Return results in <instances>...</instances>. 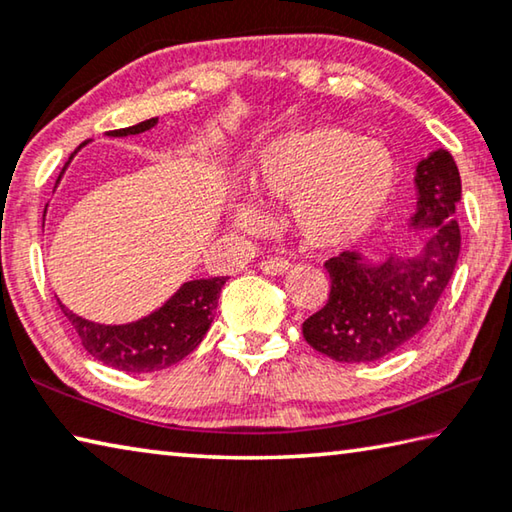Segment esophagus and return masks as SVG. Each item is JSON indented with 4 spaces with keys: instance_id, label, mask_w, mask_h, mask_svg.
I'll return each instance as SVG.
<instances>
[{
    "instance_id": "34e87169",
    "label": "esophagus",
    "mask_w": 512,
    "mask_h": 512,
    "mask_svg": "<svg viewBox=\"0 0 512 512\" xmlns=\"http://www.w3.org/2000/svg\"><path fill=\"white\" fill-rule=\"evenodd\" d=\"M259 268H262V271L268 275H284L291 268V264L284 257H268L262 264H259Z\"/></svg>"
}]
</instances>
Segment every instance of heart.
<instances>
[{
  "mask_svg": "<svg viewBox=\"0 0 512 512\" xmlns=\"http://www.w3.org/2000/svg\"><path fill=\"white\" fill-rule=\"evenodd\" d=\"M255 194L291 203L293 225L314 250L357 244L381 221L397 187V167L384 144L348 128L307 126L289 131L259 151L250 171ZM244 230L262 228L253 203L235 207Z\"/></svg>",
  "mask_w": 512,
  "mask_h": 512,
  "instance_id": "heart-1",
  "label": "heart"
}]
</instances>
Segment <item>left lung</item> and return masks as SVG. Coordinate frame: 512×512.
<instances>
[{
    "instance_id": "1",
    "label": "left lung",
    "mask_w": 512,
    "mask_h": 512,
    "mask_svg": "<svg viewBox=\"0 0 512 512\" xmlns=\"http://www.w3.org/2000/svg\"><path fill=\"white\" fill-rule=\"evenodd\" d=\"M418 205L411 230H427L431 239L415 257H388L372 264L345 250L325 262L332 280L329 300L302 323V336L325 357L341 363L379 361L409 343L429 323L452 280L461 228V173L452 153L438 149L415 167Z\"/></svg>"
}]
</instances>
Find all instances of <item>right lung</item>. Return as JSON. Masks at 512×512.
<instances>
[{
    "label": "right lung",
    "mask_w": 512,
    "mask_h": 512,
    "mask_svg": "<svg viewBox=\"0 0 512 512\" xmlns=\"http://www.w3.org/2000/svg\"><path fill=\"white\" fill-rule=\"evenodd\" d=\"M155 124H158V117L140 121V124L128 128L108 131V137L140 135ZM88 142L90 140H85L81 146ZM79 149L69 155L58 180L63 178L65 169ZM225 280L228 277H207V280L185 282L160 309L126 325L92 323V320L76 316L74 311H69L60 302L58 305L76 329V334H79L83 348L94 359L124 372H155L185 359L187 354H192L201 345L214 320V311L219 305Z\"/></svg>",
    "instance_id": "add662e5"
}]
</instances>
